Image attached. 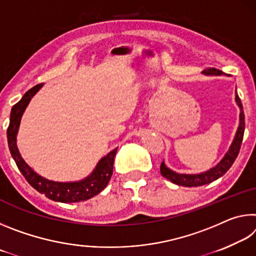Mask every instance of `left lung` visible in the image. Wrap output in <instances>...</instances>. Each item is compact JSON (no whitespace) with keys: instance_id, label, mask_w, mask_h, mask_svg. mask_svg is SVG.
<instances>
[{"instance_id":"obj_1","label":"left lung","mask_w":256,"mask_h":256,"mask_svg":"<svg viewBox=\"0 0 256 256\" xmlns=\"http://www.w3.org/2000/svg\"><path fill=\"white\" fill-rule=\"evenodd\" d=\"M203 73L206 76H222V71L218 70V68H206V70L203 71ZM236 102L237 105L240 108V126L236 132L235 138H234L232 144L229 148L228 152L224 156V159L220 162L216 167L212 168V170H208L206 172H201V174L196 175H186V174H177V172L170 170V168L166 167V164L164 162L160 164V172L162 175L167 178L168 180L172 182L174 184L182 185V186H188V188H192V186H201L209 184L211 182L218 180L219 177L224 175V172H227L229 168L232 167V164L235 162L238 154H240L242 136H244V130H245V115L244 110H242V105L240 97L236 92Z\"/></svg>"}]
</instances>
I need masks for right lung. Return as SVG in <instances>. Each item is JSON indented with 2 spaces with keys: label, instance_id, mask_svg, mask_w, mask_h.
<instances>
[{
  "label": "right lung",
  "instance_id": "add662e5",
  "mask_svg": "<svg viewBox=\"0 0 256 256\" xmlns=\"http://www.w3.org/2000/svg\"><path fill=\"white\" fill-rule=\"evenodd\" d=\"M42 84H40L29 89L24 94V97L12 107L10 124H8L6 132L8 149H10L11 156L14 157L19 170L24 176L28 183L40 193L45 194L46 198L63 203L88 200V198L100 193L107 186L112 175V164H114V158L118 148L110 151L106 157H104L98 162L96 170L92 172V174L84 180L72 182V183H58V182L46 180L40 175H38L37 172H34L21 157L18 146H16V133H18L21 116H22L26 107H27L34 94L42 88Z\"/></svg>",
  "mask_w": 256,
  "mask_h": 256
}]
</instances>
